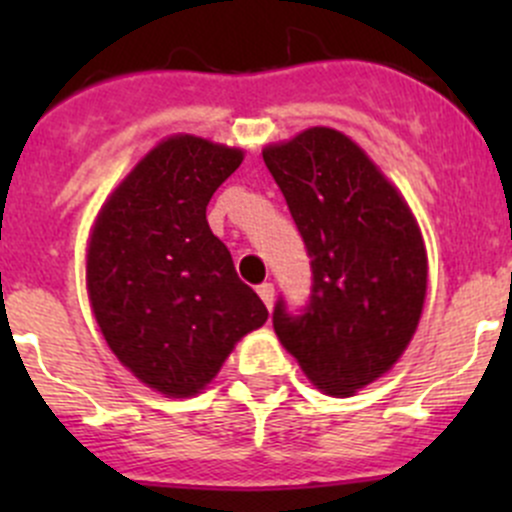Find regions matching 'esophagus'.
<instances>
[{"mask_svg":"<svg viewBox=\"0 0 512 512\" xmlns=\"http://www.w3.org/2000/svg\"><path fill=\"white\" fill-rule=\"evenodd\" d=\"M257 294H260V299L265 302V307L272 309V302H275V287H272L270 282H265V285L257 287Z\"/></svg>","mask_w":512,"mask_h":512,"instance_id":"1","label":"esophagus"}]
</instances>
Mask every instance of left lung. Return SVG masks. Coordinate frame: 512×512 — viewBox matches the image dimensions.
Masks as SVG:
<instances>
[{
  "label": "left lung",
  "mask_w": 512,
  "mask_h": 512,
  "mask_svg": "<svg viewBox=\"0 0 512 512\" xmlns=\"http://www.w3.org/2000/svg\"><path fill=\"white\" fill-rule=\"evenodd\" d=\"M312 257V299L272 314L314 389L347 399L409 349L428 287L421 227L401 190L337 128L312 126L262 148Z\"/></svg>",
  "instance_id": "1"
}]
</instances>
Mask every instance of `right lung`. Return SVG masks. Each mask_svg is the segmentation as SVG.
I'll return each mask as SVG.
<instances>
[{
  "mask_svg": "<svg viewBox=\"0 0 512 512\" xmlns=\"http://www.w3.org/2000/svg\"><path fill=\"white\" fill-rule=\"evenodd\" d=\"M245 151L193 133L158 141L108 193L86 242L98 329L141 384L193 399L235 344L267 322L205 208Z\"/></svg>",
  "mask_w": 512,
  "mask_h": 512,
  "instance_id": "1",
  "label": "right lung"
}]
</instances>
